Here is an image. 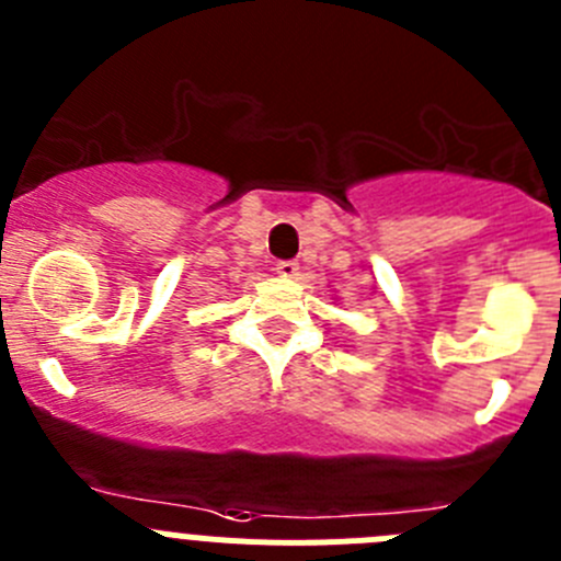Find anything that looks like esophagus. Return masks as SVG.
Segmentation results:
<instances>
[{"label": "esophagus", "mask_w": 561, "mask_h": 561, "mask_svg": "<svg viewBox=\"0 0 561 561\" xmlns=\"http://www.w3.org/2000/svg\"><path fill=\"white\" fill-rule=\"evenodd\" d=\"M275 272L280 277H297V272H300V264H297V261H277Z\"/></svg>", "instance_id": "1"}]
</instances>
